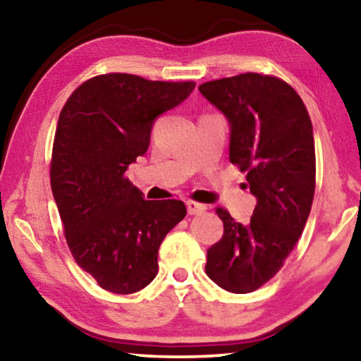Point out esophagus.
I'll return each instance as SVG.
<instances>
[{"label": "esophagus", "instance_id": "1", "mask_svg": "<svg viewBox=\"0 0 361 361\" xmlns=\"http://www.w3.org/2000/svg\"><path fill=\"white\" fill-rule=\"evenodd\" d=\"M186 207H188V213H189V215H197V213H202V212L207 210V207H205L204 204L194 202V200H188Z\"/></svg>", "mask_w": 361, "mask_h": 361}]
</instances>
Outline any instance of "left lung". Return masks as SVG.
Instances as JSON below:
<instances>
[{"mask_svg": "<svg viewBox=\"0 0 361 361\" xmlns=\"http://www.w3.org/2000/svg\"><path fill=\"white\" fill-rule=\"evenodd\" d=\"M231 124V162L258 199L250 223L218 207L224 232L207 250L205 272L231 293H252L285 264L315 192V145L307 108L283 79L243 73L199 85Z\"/></svg>", "mask_w": 361, "mask_h": 361, "instance_id": "left-lung-1", "label": "left lung"}]
</instances>
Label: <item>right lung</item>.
Segmentation results:
<instances>
[{"label": "right lung", "instance_id": "right-lung-1", "mask_svg": "<svg viewBox=\"0 0 361 361\" xmlns=\"http://www.w3.org/2000/svg\"><path fill=\"white\" fill-rule=\"evenodd\" d=\"M194 87L108 73L79 85L60 111L52 194L73 258L103 290L130 295L149 285L159 247L186 216L181 200H145L126 170L148 151L157 116Z\"/></svg>", "mask_w": 361, "mask_h": 361}]
</instances>
